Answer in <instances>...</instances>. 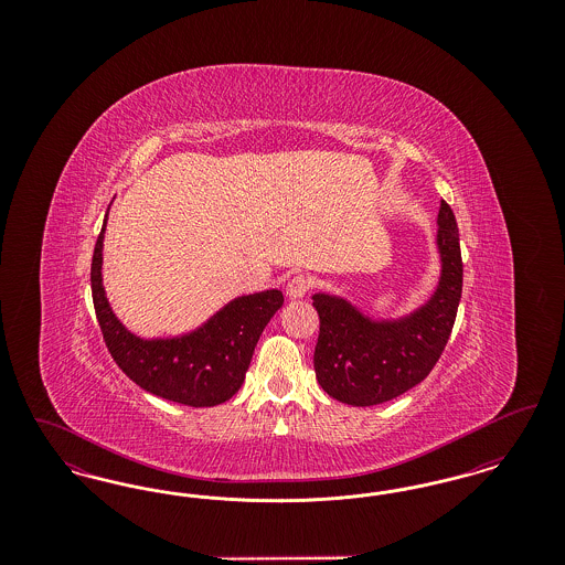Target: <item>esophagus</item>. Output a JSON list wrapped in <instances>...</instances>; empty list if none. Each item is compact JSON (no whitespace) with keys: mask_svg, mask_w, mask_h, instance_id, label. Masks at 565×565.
<instances>
[{"mask_svg":"<svg viewBox=\"0 0 565 565\" xmlns=\"http://www.w3.org/2000/svg\"><path fill=\"white\" fill-rule=\"evenodd\" d=\"M309 288H311V279L307 275L298 273L295 277H290V281L286 286V292H288L290 298H302V296L309 292Z\"/></svg>","mask_w":565,"mask_h":565,"instance_id":"esophagus-1","label":"esophagus"}]
</instances>
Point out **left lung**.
Wrapping results in <instances>:
<instances>
[{"label": "left lung", "instance_id": "1", "mask_svg": "<svg viewBox=\"0 0 565 565\" xmlns=\"http://www.w3.org/2000/svg\"><path fill=\"white\" fill-rule=\"evenodd\" d=\"M443 275L426 307L398 322H373L337 296L316 295L320 337L313 353L323 392L339 403H387L430 375L451 337L461 298V249L447 201L438 212Z\"/></svg>", "mask_w": 565, "mask_h": 565}]
</instances>
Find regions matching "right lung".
Masks as SVG:
<instances>
[{
    "instance_id": "1",
    "label": "right lung",
    "mask_w": 565,
    "mask_h": 565,
    "mask_svg": "<svg viewBox=\"0 0 565 565\" xmlns=\"http://www.w3.org/2000/svg\"><path fill=\"white\" fill-rule=\"evenodd\" d=\"M106 220L93 252L90 290L97 322L114 362L141 390L171 403L199 408L233 398L242 387L265 326L284 305V295L267 290L235 298L203 328L180 339H137L116 320L102 286Z\"/></svg>"
}]
</instances>
